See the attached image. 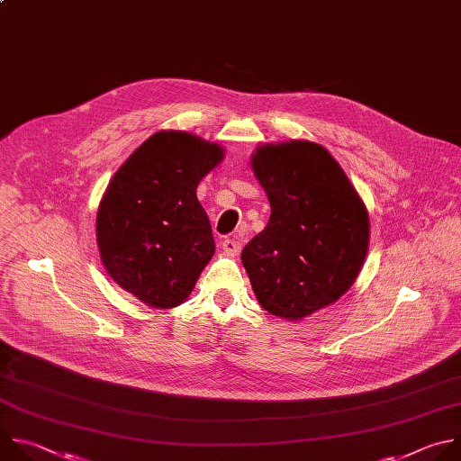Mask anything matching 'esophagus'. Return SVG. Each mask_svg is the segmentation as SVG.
Masks as SVG:
<instances>
[{
  "instance_id": "1",
  "label": "esophagus",
  "mask_w": 461,
  "mask_h": 461,
  "mask_svg": "<svg viewBox=\"0 0 461 461\" xmlns=\"http://www.w3.org/2000/svg\"><path fill=\"white\" fill-rule=\"evenodd\" d=\"M221 249L229 256H238V252L241 250V243L238 240H223L221 241Z\"/></svg>"
}]
</instances>
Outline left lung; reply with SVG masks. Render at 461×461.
Masks as SVG:
<instances>
[{
  "label": "left lung",
  "instance_id": "left-lung-1",
  "mask_svg": "<svg viewBox=\"0 0 461 461\" xmlns=\"http://www.w3.org/2000/svg\"><path fill=\"white\" fill-rule=\"evenodd\" d=\"M270 218L241 252L259 305L300 321L338 302L369 250V212L330 152L307 140L265 143L250 156Z\"/></svg>",
  "mask_w": 461,
  "mask_h": 461
}]
</instances>
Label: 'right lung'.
I'll use <instances>...</instances> for the list:
<instances>
[{
	"mask_svg": "<svg viewBox=\"0 0 461 461\" xmlns=\"http://www.w3.org/2000/svg\"><path fill=\"white\" fill-rule=\"evenodd\" d=\"M225 149L196 134L159 131L116 170L100 202L96 241L111 278L154 309L181 305L214 256L198 183Z\"/></svg>",
	"mask_w": 461,
	"mask_h": 461,
	"instance_id": "right-lung-1",
	"label": "right lung"
}]
</instances>
